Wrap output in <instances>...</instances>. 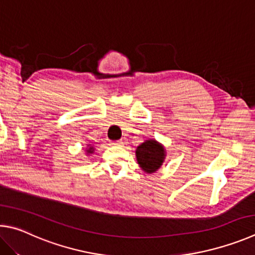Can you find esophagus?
I'll use <instances>...</instances> for the list:
<instances>
[{
    "label": "esophagus",
    "instance_id": "esophagus-1",
    "mask_svg": "<svg viewBox=\"0 0 255 255\" xmlns=\"http://www.w3.org/2000/svg\"><path fill=\"white\" fill-rule=\"evenodd\" d=\"M111 145H114V146H122L123 145V141H114V142H112L111 143Z\"/></svg>",
    "mask_w": 255,
    "mask_h": 255
}]
</instances>
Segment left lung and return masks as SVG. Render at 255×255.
Instances as JSON below:
<instances>
[{"label":"left lung","mask_w":255,"mask_h":255,"mask_svg":"<svg viewBox=\"0 0 255 255\" xmlns=\"http://www.w3.org/2000/svg\"><path fill=\"white\" fill-rule=\"evenodd\" d=\"M139 167L146 173H154L161 168L166 159V149L155 139H148L135 150Z\"/></svg>","instance_id":"left-lung-1"}]
</instances>
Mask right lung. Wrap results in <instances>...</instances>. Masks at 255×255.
I'll use <instances>...</instances> for the list:
<instances>
[{
  "label": "right lung",
  "mask_w": 255,
  "mask_h": 255,
  "mask_svg": "<svg viewBox=\"0 0 255 255\" xmlns=\"http://www.w3.org/2000/svg\"><path fill=\"white\" fill-rule=\"evenodd\" d=\"M85 151H86L87 155H91V154L94 153V151H95V148H94L92 144H87V148L85 149Z\"/></svg>",
  "instance_id": "obj_1"
}]
</instances>
